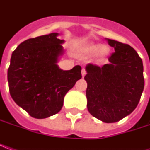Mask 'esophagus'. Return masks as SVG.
<instances>
[{"label":"esophagus","instance_id":"esophagus-1","mask_svg":"<svg viewBox=\"0 0 150 150\" xmlns=\"http://www.w3.org/2000/svg\"><path fill=\"white\" fill-rule=\"evenodd\" d=\"M86 74V71L85 70V69H81V75H82V77H84Z\"/></svg>","mask_w":150,"mask_h":150}]
</instances>
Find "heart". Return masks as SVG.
Returning <instances> with one entry per match:
<instances>
[{"mask_svg": "<svg viewBox=\"0 0 150 150\" xmlns=\"http://www.w3.org/2000/svg\"><path fill=\"white\" fill-rule=\"evenodd\" d=\"M100 48V45H96V44H88L85 47L86 52H87L88 54H95L97 50ZM108 52V49L106 47V46H103L101 47L100 50H99V56L100 57H104L105 56Z\"/></svg>", "mask_w": 150, "mask_h": 150, "instance_id": "obj_1", "label": "heart"}]
</instances>
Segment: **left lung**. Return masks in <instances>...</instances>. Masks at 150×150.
<instances>
[{"label": "left lung", "instance_id": "left-lung-1", "mask_svg": "<svg viewBox=\"0 0 150 150\" xmlns=\"http://www.w3.org/2000/svg\"><path fill=\"white\" fill-rule=\"evenodd\" d=\"M115 51L110 64L86 66L89 112L105 122H116L136 108L144 86L143 63L131 45L108 39Z\"/></svg>", "mask_w": 150, "mask_h": 150}]
</instances>
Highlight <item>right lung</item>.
I'll use <instances>...</instances> for the list:
<instances>
[{
	"label": "right lung",
	"instance_id": "right-lung-1",
	"mask_svg": "<svg viewBox=\"0 0 150 150\" xmlns=\"http://www.w3.org/2000/svg\"><path fill=\"white\" fill-rule=\"evenodd\" d=\"M57 36L53 33L23 42L13 51L8 69L12 99L38 119L59 112L66 93L81 78V66L64 71L56 64L64 42Z\"/></svg>",
	"mask_w": 150,
	"mask_h": 150
}]
</instances>
